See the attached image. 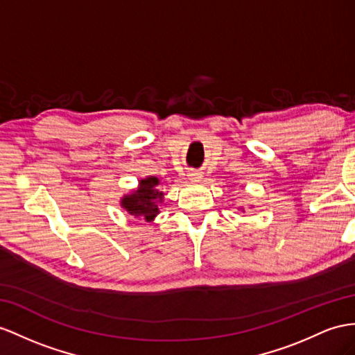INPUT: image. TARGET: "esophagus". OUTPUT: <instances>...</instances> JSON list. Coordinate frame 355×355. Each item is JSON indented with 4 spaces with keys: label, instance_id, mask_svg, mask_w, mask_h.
<instances>
[{
    "label": "esophagus",
    "instance_id": "34e87169",
    "mask_svg": "<svg viewBox=\"0 0 355 355\" xmlns=\"http://www.w3.org/2000/svg\"><path fill=\"white\" fill-rule=\"evenodd\" d=\"M190 180H193V181H199L202 178V172H199V171H195V169H192V171H189V175H187Z\"/></svg>",
    "mask_w": 355,
    "mask_h": 355
}]
</instances>
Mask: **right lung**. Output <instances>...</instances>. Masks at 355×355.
Wrapping results in <instances>:
<instances>
[{
  "mask_svg": "<svg viewBox=\"0 0 355 355\" xmlns=\"http://www.w3.org/2000/svg\"><path fill=\"white\" fill-rule=\"evenodd\" d=\"M159 178L148 177L141 180L139 189L135 193L123 198L121 205L133 216H138L144 220H153L159 213V202H162L163 193L156 189Z\"/></svg>",
  "mask_w": 355,
  "mask_h": 355,
  "instance_id": "obj_1",
  "label": "right lung"
}]
</instances>
